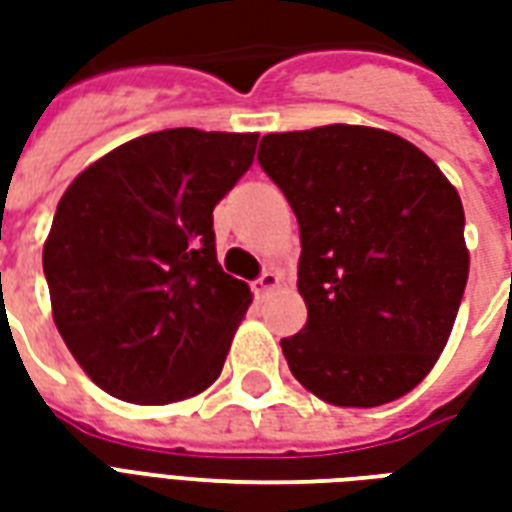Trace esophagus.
Returning <instances> with one entry per match:
<instances>
[{"label":"esophagus","instance_id":"esophagus-1","mask_svg":"<svg viewBox=\"0 0 512 512\" xmlns=\"http://www.w3.org/2000/svg\"><path fill=\"white\" fill-rule=\"evenodd\" d=\"M279 282H282V277H279L277 271H263V274L252 282V290H255L257 296H266V293H271L274 288H279Z\"/></svg>","mask_w":512,"mask_h":512}]
</instances>
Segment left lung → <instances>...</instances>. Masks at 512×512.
<instances>
[{
  "instance_id": "1",
  "label": "left lung",
  "mask_w": 512,
  "mask_h": 512,
  "mask_svg": "<svg viewBox=\"0 0 512 512\" xmlns=\"http://www.w3.org/2000/svg\"><path fill=\"white\" fill-rule=\"evenodd\" d=\"M257 161L299 219L307 323L282 340L290 373L334 406L411 392L444 351L469 277L458 191L381 128L266 134Z\"/></svg>"
}]
</instances>
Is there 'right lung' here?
I'll list each match as a JSON object with an SVG mask.
<instances>
[{
    "label": "right lung",
    "instance_id": "add662e5",
    "mask_svg": "<svg viewBox=\"0 0 512 512\" xmlns=\"http://www.w3.org/2000/svg\"><path fill=\"white\" fill-rule=\"evenodd\" d=\"M257 134L167 128L98 158L62 194L43 274L62 340L112 397L164 406L219 378L249 285L216 260L213 208Z\"/></svg>",
    "mask_w": 512,
    "mask_h": 512
}]
</instances>
